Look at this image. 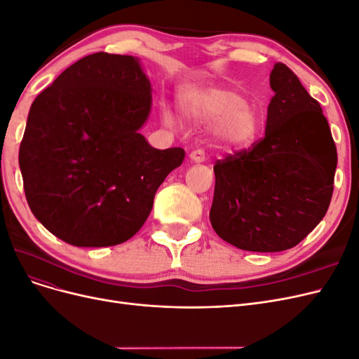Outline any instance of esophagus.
<instances>
[{"label":"esophagus","instance_id":"1","mask_svg":"<svg viewBox=\"0 0 359 359\" xmlns=\"http://www.w3.org/2000/svg\"><path fill=\"white\" fill-rule=\"evenodd\" d=\"M189 158H190L191 163H203V161H205L203 151H202V149H194V151H191Z\"/></svg>","mask_w":359,"mask_h":359}]
</instances>
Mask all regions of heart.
Wrapping results in <instances>:
<instances>
[{"mask_svg": "<svg viewBox=\"0 0 359 359\" xmlns=\"http://www.w3.org/2000/svg\"><path fill=\"white\" fill-rule=\"evenodd\" d=\"M182 118L193 126H208L215 148L226 153H240L257 144L262 136L265 116L260 106L231 88L206 86L180 95ZM161 119L173 126L175 118L166 106H161Z\"/></svg>", "mask_w": 359, "mask_h": 359, "instance_id": "1", "label": "heart"}]
</instances>
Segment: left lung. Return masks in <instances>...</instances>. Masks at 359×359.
Instances as JSON below:
<instances>
[{
    "label": "left lung",
    "mask_w": 359,
    "mask_h": 359,
    "mask_svg": "<svg viewBox=\"0 0 359 359\" xmlns=\"http://www.w3.org/2000/svg\"><path fill=\"white\" fill-rule=\"evenodd\" d=\"M274 97L265 136L219 160L210 211L222 240L247 252H283L328 211L337 148L320 104L283 62L269 74Z\"/></svg>",
    "instance_id": "obj_1"
}]
</instances>
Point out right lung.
I'll return each mask as SVG.
<instances>
[{"instance_id": "1", "label": "right lung", "mask_w": 359, "mask_h": 359, "mask_svg": "<svg viewBox=\"0 0 359 359\" xmlns=\"http://www.w3.org/2000/svg\"><path fill=\"white\" fill-rule=\"evenodd\" d=\"M151 83L137 58L97 52L76 61L32 102L19 168L36 219L76 247L130 240L156 191L181 166L182 148L140 135Z\"/></svg>"}]
</instances>
